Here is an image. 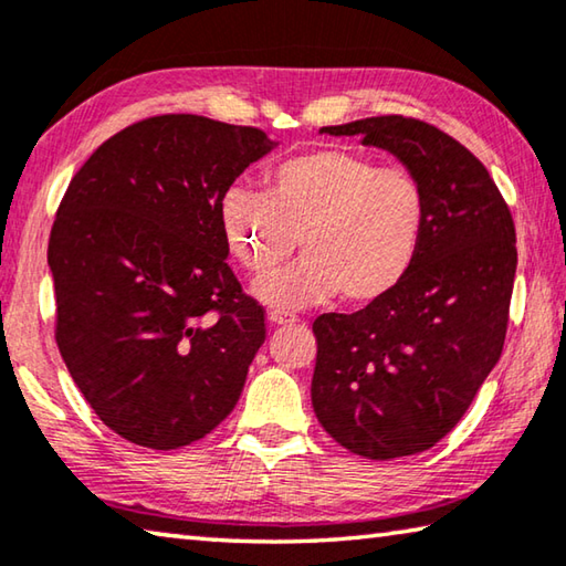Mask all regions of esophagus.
Wrapping results in <instances>:
<instances>
[{
    "label": "esophagus",
    "mask_w": 566,
    "mask_h": 566,
    "mask_svg": "<svg viewBox=\"0 0 566 566\" xmlns=\"http://www.w3.org/2000/svg\"><path fill=\"white\" fill-rule=\"evenodd\" d=\"M266 319H270V324H272V327H284V324H294L296 322V317H294V314H286V312H270V317H266Z\"/></svg>",
    "instance_id": "esophagus-1"
}]
</instances>
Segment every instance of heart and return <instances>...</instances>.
Segmentation results:
<instances>
[{
  "label": "heart",
  "mask_w": 566,
  "mask_h": 566,
  "mask_svg": "<svg viewBox=\"0 0 566 566\" xmlns=\"http://www.w3.org/2000/svg\"><path fill=\"white\" fill-rule=\"evenodd\" d=\"M219 227L254 276L290 260L300 239L304 260L254 284L264 304L302 310L342 294L361 306L385 300L415 270L429 232V197L407 169L324 147L266 169L264 191L229 187Z\"/></svg>",
  "instance_id": "b5f03b06"
}]
</instances>
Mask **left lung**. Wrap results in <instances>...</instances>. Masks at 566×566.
<instances>
[{
  "label": "left lung",
  "mask_w": 566,
  "mask_h": 566,
  "mask_svg": "<svg viewBox=\"0 0 566 566\" xmlns=\"http://www.w3.org/2000/svg\"><path fill=\"white\" fill-rule=\"evenodd\" d=\"M319 132L391 151L427 189L429 232L399 290L314 319V415L352 454L424 452L452 432L502 357L512 212L482 161L432 124L387 114Z\"/></svg>",
  "instance_id": "left-lung-1"
}]
</instances>
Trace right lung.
Listing matches in <instances>:
<instances>
[{
  "label": "right lung",
  "instance_id": "right-lung-1",
  "mask_svg": "<svg viewBox=\"0 0 566 566\" xmlns=\"http://www.w3.org/2000/svg\"><path fill=\"white\" fill-rule=\"evenodd\" d=\"M256 127L159 114L72 177L50 234L54 337L112 432L179 449L227 419L264 344V310L229 270L219 202L272 151Z\"/></svg>",
  "mask_w": 566,
  "mask_h": 566
}]
</instances>
